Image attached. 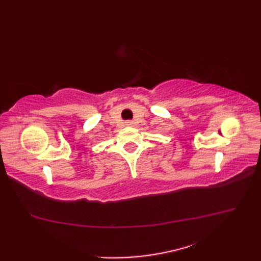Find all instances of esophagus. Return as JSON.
I'll use <instances>...</instances> for the list:
<instances>
[{"instance_id":"obj_1","label":"esophagus","mask_w":261,"mask_h":261,"mask_svg":"<svg viewBox=\"0 0 261 261\" xmlns=\"http://www.w3.org/2000/svg\"><path fill=\"white\" fill-rule=\"evenodd\" d=\"M132 124H134V123H132L131 121H127V122H126V125H132Z\"/></svg>"}]
</instances>
